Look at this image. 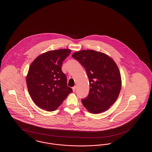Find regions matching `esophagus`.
I'll list each match as a JSON object with an SVG mask.
<instances>
[{"mask_svg": "<svg viewBox=\"0 0 152 152\" xmlns=\"http://www.w3.org/2000/svg\"><path fill=\"white\" fill-rule=\"evenodd\" d=\"M76 86L72 87L73 91V92H75V91H76Z\"/></svg>", "mask_w": 152, "mask_h": 152, "instance_id": "34e87169", "label": "esophagus"}]
</instances>
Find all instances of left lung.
I'll return each mask as SVG.
<instances>
[{
    "mask_svg": "<svg viewBox=\"0 0 152 152\" xmlns=\"http://www.w3.org/2000/svg\"><path fill=\"white\" fill-rule=\"evenodd\" d=\"M72 57L84 66L89 81V92L81 100L91 113L108 109L118 97L121 88V75L113 60L107 55L94 50L75 52Z\"/></svg>",
    "mask_w": 152,
    "mask_h": 152,
    "instance_id": "8db88e82",
    "label": "left lung"
}]
</instances>
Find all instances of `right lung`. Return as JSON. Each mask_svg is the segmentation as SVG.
<instances>
[{
  "mask_svg": "<svg viewBox=\"0 0 152 152\" xmlns=\"http://www.w3.org/2000/svg\"><path fill=\"white\" fill-rule=\"evenodd\" d=\"M71 52L69 49L48 51L37 56L30 65L27 86L32 100L39 108L54 111L72 92L61 70L63 62Z\"/></svg>",
  "mask_w": 152,
  "mask_h": 152,
  "instance_id": "obj_1",
  "label": "right lung"
}]
</instances>
